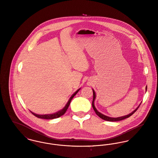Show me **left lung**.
Here are the masks:
<instances>
[{
    "instance_id": "left-lung-1",
    "label": "left lung",
    "mask_w": 158,
    "mask_h": 158,
    "mask_svg": "<svg viewBox=\"0 0 158 158\" xmlns=\"http://www.w3.org/2000/svg\"><path fill=\"white\" fill-rule=\"evenodd\" d=\"M147 86H146V87H145L146 91H147ZM93 102H92V106H93V109H94L95 113H96V114H97L99 118H101V119H104V120H105V121H110V122L119 121H122L123 119H126V118H129L130 116H131L133 113H135V112L138 109V108L139 107V106L140 105H140H139L133 111H132L131 113H130V114H127V115H126V116H121V117H118V118H111V117H108V116H105L104 114L101 113L100 112H99V111L97 110V109L96 108V107H95V106H94V100H95V99H96V93H95V91H94V90L93 89Z\"/></svg>"
}]
</instances>
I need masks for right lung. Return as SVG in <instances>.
<instances>
[{
    "label": "right lung",
    "instance_id": "1",
    "mask_svg": "<svg viewBox=\"0 0 158 158\" xmlns=\"http://www.w3.org/2000/svg\"><path fill=\"white\" fill-rule=\"evenodd\" d=\"M81 88L78 89L75 93H74L72 96H71L70 98L69 99L68 102L67 103V104L65 105V106L64 107V108H62V110H60V111H57V112H56L54 113L53 114H37L35 113H34L33 112H31V113L35 115V116H36L37 118H40V119H56V118H59L61 116H62L63 114H65V113L66 112V111L67 110L69 105L70 104L71 101L72 100V99L73 98V97L77 93V92L80 90Z\"/></svg>",
    "mask_w": 158,
    "mask_h": 158
}]
</instances>
